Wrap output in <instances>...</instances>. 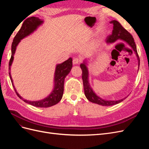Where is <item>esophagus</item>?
Listing matches in <instances>:
<instances>
[{
    "label": "esophagus",
    "mask_w": 149,
    "mask_h": 149,
    "mask_svg": "<svg viewBox=\"0 0 149 149\" xmlns=\"http://www.w3.org/2000/svg\"><path fill=\"white\" fill-rule=\"evenodd\" d=\"M80 60L78 58H74V59L73 60V63L74 65H76V64H79L80 63Z\"/></svg>",
    "instance_id": "obj_1"
}]
</instances>
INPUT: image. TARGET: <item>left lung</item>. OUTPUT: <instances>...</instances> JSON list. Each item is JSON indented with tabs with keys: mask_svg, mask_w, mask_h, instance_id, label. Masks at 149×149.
Wrapping results in <instances>:
<instances>
[{
	"mask_svg": "<svg viewBox=\"0 0 149 149\" xmlns=\"http://www.w3.org/2000/svg\"><path fill=\"white\" fill-rule=\"evenodd\" d=\"M111 24H113V30H112V33L107 37L106 39L107 43H112L116 41L117 40L120 39L122 40L127 43L129 45L132 47L133 50L136 53L137 59L139 60V66L140 65V59L138 55L137 48L136 43H135L134 38L132 37V35L130 34L129 31L125 30L122 25L117 20H112L111 22ZM81 68L82 70V79L83 81V86L84 90L85 96L86 97L88 100L93 103L97 104L101 106H112L118 104L123 101L124 99H122L119 101H106L104 100L101 97H98L96 94L94 93L92 90L91 86H89L88 82V71L86 66L85 63H83V64L80 65ZM126 98V97H125Z\"/></svg>",
	"mask_w": 149,
	"mask_h": 149,
	"instance_id": "8db88e82",
	"label": "left lung"
}]
</instances>
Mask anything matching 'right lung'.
<instances>
[{
    "instance_id": "add662e5",
    "label": "right lung",
    "mask_w": 149,
    "mask_h": 149,
    "mask_svg": "<svg viewBox=\"0 0 149 149\" xmlns=\"http://www.w3.org/2000/svg\"><path fill=\"white\" fill-rule=\"evenodd\" d=\"M42 22L43 21L41 19H39L38 17H29L24 22L20 30L18 31V33L13 38L12 44V55L9 61V65H8V73H9L13 87L15 89L17 95L19 96L20 99L23 100L24 102L35 107H48L56 104L61 100L64 91L65 78L71 70L72 66H73V62H72L71 58H70L68 60L62 63L61 64L58 65L56 66L55 74V87H54L53 91L48 97L38 101H29L25 100L17 93L14 86L13 84V81L10 71V66L13 60V55H14L17 45L20 42V40L26 37L31 33H32L37 28L38 26L42 24Z\"/></svg>"
}]
</instances>
